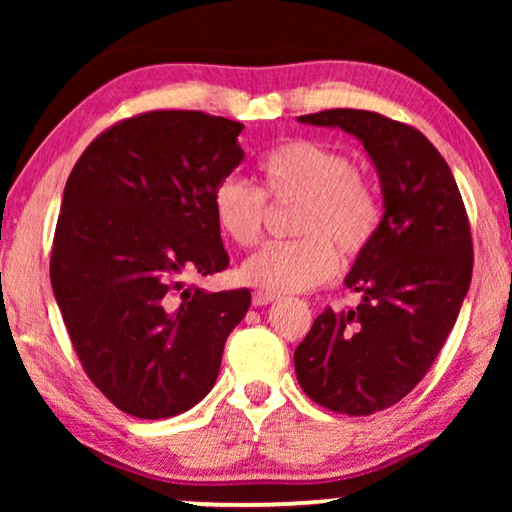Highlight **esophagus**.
<instances>
[{"mask_svg":"<svg viewBox=\"0 0 512 512\" xmlns=\"http://www.w3.org/2000/svg\"><path fill=\"white\" fill-rule=\"evenodd\" d=\"M272 300H277L275 293H268V291H254L251 293V303H254L256 307H263L272 303Z\"/></svg>","mask_w":512,"mask_h":512,"instance_id":"1","label":"esophagus"}]
</instances>
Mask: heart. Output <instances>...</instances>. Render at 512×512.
Segmentation results:
<instances>
[{
	"label": "heart",
	"instance_id": "1",
	"mask_svg": "<svg viewBox=\"0 0 512 512\" xmlns=\"http://www.w3.org/2000/svg\"><path fill=\"white\" fill-rule=\"evenodd\" d=\"M265 188L228 174L212 193L216 226L237 247H254L263 237L268 199L300 202L293 230L300 237L270 242L242 265V279L268 293L317 286L345 258L366 251L380 233L382 200L373 181L354 160L317 139H291L261 160Z\"/></svg>",
	"mask_w": 512,
	"mask_h": 512
}]
</instances>
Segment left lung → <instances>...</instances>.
<instances>
[{
  "label": "left lung",
  "mask_w": 512,
  "mask_h": 512,
  "mask_svg": "<svg viewBox=\"0 0 512 512\" xmlns=\"http://www.w3.org/2000/svg\"><path fill=\"white\" fill-rule=\"evenodd\" d=\"M300 123L359 137L377 167L384 216L345 284L349 310L314 319L293 363L314 403L340 415L387 410L422 382L471 286V223L436 146L408 123L363 109H326Z\"/></svg>",
  "instance_id": "8db88e82"
}]
</instances>
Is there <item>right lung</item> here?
<instances>
[{
  "label": "right lung",
  "instance_id": "add662e5",
  "mask_svg": "<svg viewBox=\"0 0 512 512\" xmlns=\"http://www.w3.org/2000/svg\"><path fill=\"white\" fill-rule=\"evenodd\" d=\"M244 125L156 109L97 135L69 174L51 284L90 382L139 419L186 412L212 391L249 289L188 282L228 268L212 193L242 163Z\"/></svg>",
  "mask_w": 512,
  "mask_h": 512
}]
</instances>
